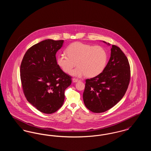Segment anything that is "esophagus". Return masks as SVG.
<instances>
[{"label": "esophagus", "instance_id": "1", "mask_svg": "<svg viewBox=\"0 0 151 151\" xmlns=\"http://www.w3.org/2000/svg\"><path fill=\"white\" fill-rule=\"evenodd\" d=\"M80 80H78V79H72V82L73 83H77V82H78V81H79Z\"/></svg>", "mask_w": 151, "mask_h": 151}]
</instances>
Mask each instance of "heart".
<instances>
[{"label": "heart", "mask_w": 151, "mask_h": 151, "mask_svg": "<svg viewBox=\"0 0 151 151\" xmlns=\"http://www.w3.org/2000/svg\"><path fill=\"white\" fill-rule=\"evenodd\" d=\"M65 52L67 55H58L57 63L63 72L68 73L76 63L78 67L70 73L75 77H95L104 71L108 61V53L101 46L75 42L66 48Z\"/></svg>", "instance_id": "1"}]
</instances>
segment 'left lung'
Returning <instances> with one entry per match:
<instances>
[{"mask_svg":"<svg viewBox=\"0 0 151 151\" xmlns=\"http://www.w3.org/2000/svg\"><path fill=\"white\" fill-rule=\"evenodd\" d=\"M111 46L108 64L100 75L86 79L83 101L86 108L100 113L113 108L122 99L129 84L130 68L125 54L115 45Z\"/></svg>","mask_w":151,"mask_h":151,"instance_id":"left-lung-1","label":"left lung"}]
</instances>
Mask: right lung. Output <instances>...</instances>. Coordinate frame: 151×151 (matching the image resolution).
<instances>
[{"label":"right lung","mask_w":151,"mask_h":151,"mask_svg":"<svg viewBox=\"0 0 151 151\" xmlns=\"http://www.w3.org/2000/svg\"><path fill=\"white\" fill-rule=\"evenodd\" d=\"M63 40L47 39L26 52L20 66V78L27 100L45 114H52L63 105L65 89L71 84V76L58 65L56 54Z\"/></svg>","instance_id":"obj_1"}]
</instances>
